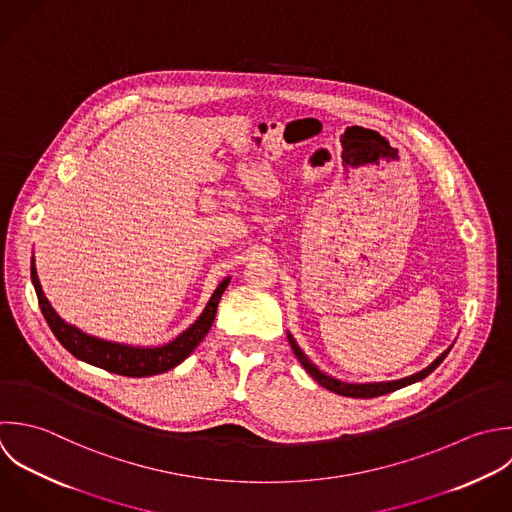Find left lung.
I'll return each instance as SVG.
<instances>
[{"label": "left lung", "mask_w": 512, "mask_h": 512, "mask_svg": "<svg viewBox=\"0 0 512 512\" xmlns=\"http://www.w3.org/2000/svg\"><path fill=\"white\" fill-rule=\"evenodd\" d=\"M289 343H291V349H293V353H295V357L299 359V363L303 365V369L321 385V387H325L327 391H331V393H337V395H343V397H355V399H373V397H379V395H387V393H391V391H397V389H403V387H407V385H411V383H417V381H421V379H425L427 375H431L441 363H443V359L449 355V351H451V347L441 355V357H437L427 369H423V371H419V373H415V375H411V377H405V379H399V381H389V383H365V385H351V383H341V381H337V379H333V377H327L325 373H321L305 355H303V351L297 347V343L293 341V337L289 335Z\"/></svg>", "instance_id": "left-lung-1"}]
</instances>
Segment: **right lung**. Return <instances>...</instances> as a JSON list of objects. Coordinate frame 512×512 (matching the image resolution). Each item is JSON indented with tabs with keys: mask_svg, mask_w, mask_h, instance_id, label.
Wrapping results in <instances>:
<instances>
[{
	"mask_svg": "<svg viewBox=\"0 0 512 512\" xmlns=\"http://www.w3.org/2000/svg\"><path fill=\"white\" fill-rule=\"evenodd\" d=\"M31 283L35 287V295H37V303L39 309L49 325V329L53 331V335L57 337V341L77 359L95 365L103 371L115 373V375H123V377H149V375H159L165 373L173 367H177L185 357H189L193 353V349L203 341V337L209 333L213 321H215V313H217V305L219 299L223 295V291L229 285V279L221 281V285L215 289L213 297L209 299L205 311L201 313V317L185 331L181 333L175 341L163 345V347H155V349H139V347H127V345H119V343H109V341H101L95 337H89L85 333H81L79 329L67 325L65 321L59 319V315L51 309V305L47 303L37 273H35V265L31 263Z\"/></svg>",
	"mask_w": 512,
	"mask_h": 512,
	"instance_id": "obj_1",
	"label": "right lung"
}]
</instances>
